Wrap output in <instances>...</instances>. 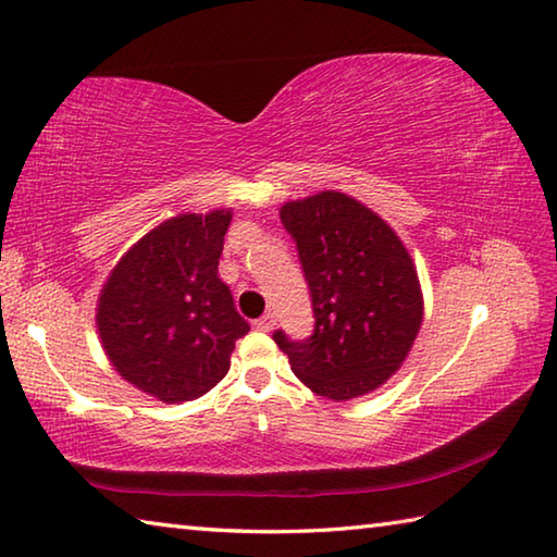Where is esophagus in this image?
Instances as JSON below:
<instances>
[{"mask_svg": "<svg viewBox=\"0 0 557 557\" xmlns=\"http://www.w3.org/2000/svg\"><path fill=\"white\" fill-rule=\"evenodd\" d=\"M272 326H275V313L272 311L262 313V317L256 321V329H260V331H272Z\"/></svg>", "mask_w": 557, "mask_h": 557, "instance_id": "1", "label": "esophagus"}]
</instances>
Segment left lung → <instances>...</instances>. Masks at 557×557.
<instances>
[{
	"mask_svg": "<svg viewBox=\"0 0 557 557\" xmlns=\"http://www.w3.org/2000/svg\"><path fill=\"white\" fill-rule=\"evenodd\" d=\"M280 219L297 244L317 323L305 341L282 329L272 338L321 397L346 401L377 389L407 358L423 319L407 248L377 214L341 191L289 201Z\"/></svg>",
	"mask_w": 557,
	"mask_h": 557,
	"instance_id": "obj_1",
	"label": "left lung"
}]
</instances>
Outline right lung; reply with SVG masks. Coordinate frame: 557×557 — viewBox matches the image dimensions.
Masks as SVG:
<instances>
[{
    "label": "right lung",
    "mask_w": 557,
    "mask_h": 557,
    "mask_svg": "<svg viewBox=\"0 0 557 557\" xmlns=\"http://www.w3.org/2000/svg\"><path fill=\"white\" fill-rule=\"evenodd\" d=\"M228 224L224 209L165 221L119 260L99 297L111 366L160 401L207 394L250 331L216 272Z\"/></svg>",
    "instance_id": "add662e5"
}]
</instances>
